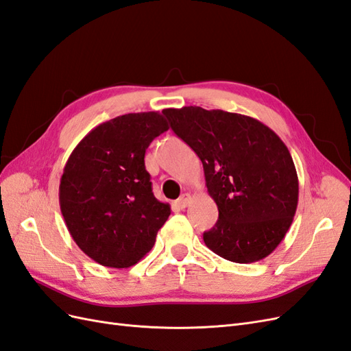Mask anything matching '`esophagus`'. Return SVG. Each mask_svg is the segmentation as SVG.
Masks as SVG:
<instances>
[{
  "instance_id": "1",
  "label": "esophagus",
  "mask_w": 351,
  "mask_h": 351,
  "mask_svg": "<svg viewBox=\"0 0 351 351\" xmlns=\"http://www.w3.org/2000/svg\"><path fill=\"white\" fill-rule=\"evenodd\" d=\"M189 202H191V195H189V194H184V195L179 197L176 204H178L179 208H185V207L189 204Z\"/></svg>"
}]
</instances>
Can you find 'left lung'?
<instances>
[{"instance_id": "1", "label": "left lung", "mask_w": 351, "mask_h": 351, "mask_svg": "<svg viewBox=\"0 0 351 351\" xmlns=\"http://www.w3.org/2000/svg\"><path fill=\"white\" fill-rule=\"evenodd\" d=\"M172 131L204 169L219 219L206 245L235 263H253L281 244L298 203L297 170L287 145L250 116L197 106L165 108Z\"/></svg>"}]
</instances>
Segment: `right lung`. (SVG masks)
<instances>
[{"label":"right lung","mask_w":351,"mask_h":351,"mask_svg":"<svg viewBox=\"0 0 351 351\" xmlns=\"http://www.w3.org/2000/svg\"><path fill=\"white\" fill-rule=\"evenodd\" d=\"M167 129L158 112L117 116L94 128L70 154L60 208L77 247L97 263L131 267L153 248L170 206L154 197L144 157Z\"/></svg>","instance_id":"1"}]
</instances>
